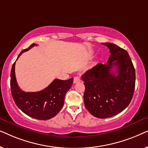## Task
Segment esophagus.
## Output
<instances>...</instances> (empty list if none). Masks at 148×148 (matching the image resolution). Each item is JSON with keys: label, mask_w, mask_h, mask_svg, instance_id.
Wrapping results in <instances>:
<instances>
[{"label": "esophagus", "mask_w": 148, "mask_h": 148, "mask_svg": "<svg viewBox=\"0 0 148 148\" xmlns=\"http://www.w3.org/2000/svg\"><path fill=\"white\" fill-rule=\"evenodd\" d=\"M79 82H81V77H80V76H76V77H75L74 79H73L74 84H76V83Z\"/></svg>", "instance_id": "34e87169"}]
</instances>
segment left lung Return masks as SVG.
Returning a JSON list of instances; mask_svg holds the SVG:
<instances>
[{"label": "left lung", "mask_w": 148, "mask_h": 148, "mask_svg": "<svg viewBox=\"0 0 148 148\" xmlns=\"http://www.w3.org/2000/svg\"><path fill=\"white\" fill-rule=\"evenodd\" d=\"M102 44L110 49L107 63L96 64L82 76L86 88L85 106L99 119L112 117L125 110L132 100L135 86V71L128 52L116 44Z\"/></svg>", "instance_id": "obj_1"}]
</instances>
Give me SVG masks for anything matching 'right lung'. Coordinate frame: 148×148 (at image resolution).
<instances>
[{"instance_id": "obj_1", "label": "right lung", "mask_w": 148, "mask_h": 148, "mask_svg": "<svg viewBox=\"0 0 148 148\" xmlns=\"http://www.w3.org/2000/svg\"><path fill=\"white\" fill-rule=\"evenodd\" d=\"M37 46L32 44L28 48L20 52L17 59L24 52ZM15 62L11 72V91L15 103L22 112L38 120L53 118L64 105L66 93L71 88L73 78L67 80L54 79L47 88L37 92H25L19 88L15 73Z\"/></svg>"}]
</instances>
